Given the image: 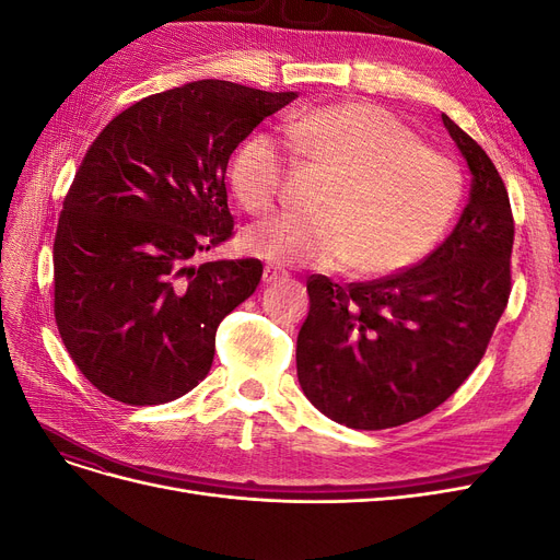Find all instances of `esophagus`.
Listing matches in <instances>:
<instances>
[{
  "mask_svg": "<svg viewBox=\"0 0 560 560\" xmlns=\"http://www.w3.org/2000/svg\"><path fill=\"white\" fill-rule=\"evenodd\" d=\"M280 280H287V273L276 266H266L264 268V282L266 284H273V282H280Z\"/></svg>",
  "mask_w": 560,
  "mask_h": 560,
  "instance_id": "obj_1",
  "label": "esophagus"
}]
</instances>
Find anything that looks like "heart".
<instances>
[{"mask_svg":"<svg viewBox=\"0 0 560 560\" xmlns=\"http://www.w3.org/2000/svg\"><path fill=\"white\" fill-rule=\"evenodd\" d=\"M284 135L296 154L334 175L317 214H282L243 235L245 252L280 266L338 268L385 278L422 261L460 208L465 179L453 159L420 142L395 114L371 103L292 114ZM294 159L270 135H254L231 163V184L249 212L290 194Z\"/></svg>","mask_w":560,"mask_h":560,"instance_id":"1","label":"heart"}]
</instances>
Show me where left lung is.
<instances>
[{
  "instance_id": "left-lung-1",
  "label": "left lung",
  "mask_w": 560,
  "mask_h": 560,
  "mask_svg": "<svg viewBox=\"0 0 560 560\" xmlns=\"http://www.w3.org/2000/svg\"><path fill=\"white\" fill-rule=\"evenodd\" d=\"M442 118L471 173L448 238L395 276L350 284L311 276L306 284L299 383L317 411L346 428H397L434 411L477 369L510 301V196L486 151Z\"/></svg>"
}]
</instances>
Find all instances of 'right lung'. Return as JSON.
<instances>
[{
	"label": "right lung",
	"instance_id": "right-lung-1",
	"mask_svg": "<svg viewBox=\"0 0 560 560\" xmlns=\"http://www.w3.org/2000/svg\"><path fill=\"white\" fill-rule=\"evenodd\" d=\"M296 93L202 79L114 116L83 156L54 241L62 343L100 393L173 401L208 376L217 327L254 294L259 259H194L226 243V165Z\"/></svg>",
	"mask_w": 560,
	"mask_h": 560
}]
</instances>
